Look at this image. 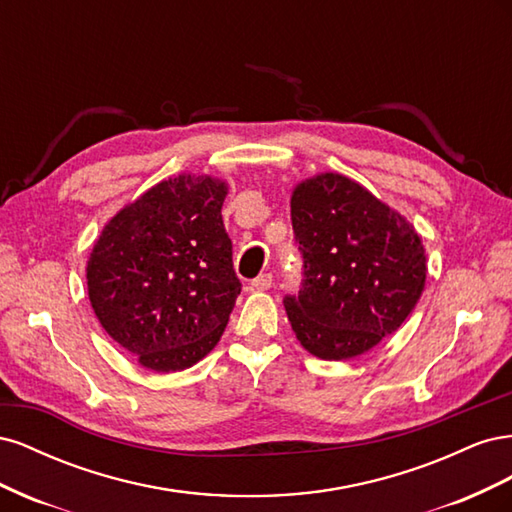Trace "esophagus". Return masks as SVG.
Masks as SVG:
<instances>
[{"instance_id": "34e87169", "label": "esophagus", "mask_w": 512, "mask_h": 512, "mask_svg": "<svg viewBox=\"0 0 512 512\" xmlns=\"http://www.w3.org/2000/svg\"><path fill=\"white\" fill-rule=\"evenodd\" d=\"M271 284H273V275H271V273H262V275H258L256 280L252 282V290H258V292L269 290Z\"/></svg>"}]
</instances>
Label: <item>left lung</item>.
Returning a JSON list of instances; mask_svg holds the SVG:
<instances>
[{"mask_svg": "<svg viewBox=\"0 0 512 512\" xmlns=\"http://www.w3.org/2000/svg\"><path fill=\"white\" fill-rule=\"evenodd\" d=\"M290 218L305 280L284 303L299 344L322 361H348L393 335L425 288L414 226L339 173L297 183Z\"/></svg>", "mask_w": 512, "mask_h": 512, "instance_id": "8db88e82", "label": "left lung"}]
</instances>
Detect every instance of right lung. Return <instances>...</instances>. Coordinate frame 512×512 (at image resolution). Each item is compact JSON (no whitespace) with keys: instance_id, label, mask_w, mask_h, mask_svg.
<instances>
[{"instance_id":"add662e5","label":"right lung","mask_w":512,"mask_h":512,"mask_svg":"<svg viewBox=\"0 0 512 512\" xmlns=\"http://www.w3.org/2000/svg\"><path fill=\"white\" fill-rule=\"evenodd\" d=\"M226 194L218 177H170L119 209L94 243L89 303L145 369H188L220 342L241 292L222 222Z\"/></svg>"}]
</instances>
